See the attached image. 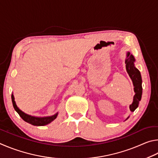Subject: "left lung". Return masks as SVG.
Here are the masks:
<instances>
[{"instance_id":"obj_1","label":"left lung","mask_w":158,"mask_h":158,"mask_svg":"<svg viewBox=\"0 0 158 158\" xmlns=\"http://www.w3.org/2000/svg\"><path fill=\"white\" fill-rule=\"evenodd\" d=\"M135 59L133 55L131 54L130 52H127L126 58L125 60L126 71L132 80V84H133L134 86V92L135 93L133 97V101H132L131 105H130V110H131V112H134L139 106V101H141L142 95V76H141L140 71L135 67ZM128 118L129 117H127L126 120L128 119Z\"/></svg>"}]
</instances>
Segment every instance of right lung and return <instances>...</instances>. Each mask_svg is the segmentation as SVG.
Listing matches in <instances>:
<instances>
[{
    "instance_id": "obj_1",
    "label": "right lung",
    "mask_w": 158,
    "mask_h": 158,
    "mask_svg": "<svg viewBox=\"0 0 158 158\" xmlns=\"http://www.w3.org/2000/svg\"><path fill=\"white\" fill-rule=\"evenodd\" d=\"M12 101L13 107L16 110V112L18 113L19 116H20L22 118H23V120H24L27 123L31 124V125L36 126H46L47 124L51 123L52 121H54L57 117L58 112H57L56 114H55L54 115L49 116V117H35V116H32V115L26 114V113H25L24 112H23L22 110L19 109L18 106H16V102L15 101V96H14L13 93L12 94Z\"/></svg>"
}]
</instances>
